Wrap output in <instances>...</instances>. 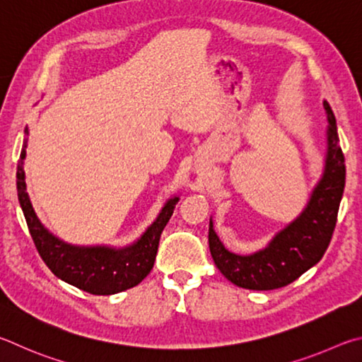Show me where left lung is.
<instances>
[{
    "label": "left lung",
    "mask_w": 362,
    "mask_h": 362,
    "mask_svg": "<svg viewBox=\"0 0 362 362\" xmlns=\"http://www.w3.org/2000/svg\"><path fill=\"white\" fill-rule=\"evenodd\" d=\"M322 106L329 122L325 171L300 216L278 232L264 250L248 256L227 250L210 219L208 243L213 261L221 274L240 288L270 291L288 286L318 264L331 243L345 187V157L334 112L327 101Z\"/></svg>",
    "instance_id": "obj_1"
}]
</instances>
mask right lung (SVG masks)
Masks as SVG:
<instances>
[{"label":"right lung","instance_id":"add662e5","mask_svg":"<svg viewBox=\"0 0 362 362\" xmlns=\"http://www.w3.org/2000/svg\"><path fill=\"white\" fill-rule=\"evenodd\" d=\"M28 130L25 129L21 160L17 165V195L35 246L50 272L60 280L95 296L122 293L141 283L154 267L158 240L173 214L180 197H171L154 223L135 243L124 248L111 246H74L52 235L42 226L31 205L25 185L23 160L27 156Z\"/></svg>","mask_w":362,"mask_h":362}]
</instances>
